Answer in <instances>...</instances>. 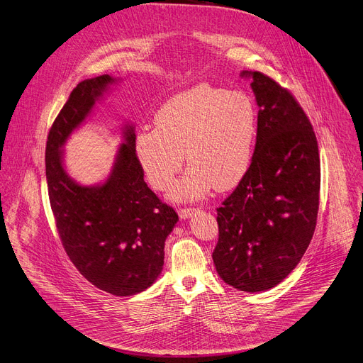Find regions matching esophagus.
<instances>
[{"mask_svg": "<svg viewBox=\"0 0 363 363\" xmlns=\"http://www.w3.org/2000/svg\"><path fill=\"white\" fill-rule=\"evenodd\" d=\"M195 213H199V208H181L179 210V217L186 220V218L192 217V214H195Z\"/></svg>", "mask_w": 363, "mask_h": 363, "instance_id": "obj_1", "label": "esophagus"}]
</instances>
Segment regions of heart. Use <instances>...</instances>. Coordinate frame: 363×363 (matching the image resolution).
Listing matches in <instances>:
<instances>
[{"label":"heart","mask_w":363,"mask_h":363,"mask_svg":"<svg viewBox=\"0 0 363 363\" xmlns=\"http://www.w3.org/2000/svg\"><path fill=\"white\" fill-rule=\"evenodd\" d=\"M153 128H142L136 152L150 185L167 189L191 167L172 195L192 200L236 186L247 174L257 140V111L243 91L207 84L174 95L156 111Z\"/></svg>","instance_id":"1"}]
</instances>
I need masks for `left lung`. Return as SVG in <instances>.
I'll use <instances>...</instances> for the list:
<instances>
[{
	"instance_id": "8db88e82",
	"label": "left lung",
	"mask_w": 363,
	"mask_h": 363,
	"mask_svg": "<svg viewBox=\"0 0 363 363\" xmlns=\"http://www.w3.org/2000/svg\"><path fill=\"white\" fill-rule=\"evenodd\" d=\"M252 78L259 107L252 164L217 208L213 260L240 291H267L304 256L317 223L320 156L313 125L294 95L262 72Z\"/></svg>"
}]
</instances>
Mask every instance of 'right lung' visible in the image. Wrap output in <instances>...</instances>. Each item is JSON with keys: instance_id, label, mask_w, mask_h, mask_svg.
Wrapping results in <instances>:
<instances>
[{"instance_id": "1", "label": "right lung", "mask_w": 363, "mask_h": 363, "mask_svg": "<svg viewBox=\"0 0 363 363\" xmlns=\"http://www.w3.org/2000/svg\"><path fill=\"white\" fill-rule=\"evenodd\" d=\"M114 82L110 75H101L74 88L49 131L46 179L57 233L75 268L96 288L130 296L160 275L164 240L178 214L145 182L133 125L124 127V143L110 177L100 185L77 184L63 168L62 150Z\"/></svg>"}]
</instances>
